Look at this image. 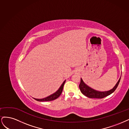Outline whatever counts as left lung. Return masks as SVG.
I'll return each instance as SVG.
<instances>
[{
  "label": "left lung",
  "instance_id": "8db88e82",
  "mask_svg": "<svg viewBox=\"0 0 129 129\" xmlns=\"http://www.w3.org/2000/svg\"><path fill=\"white\" fill-rule=\"evenodd\" d=\"M120 80V78H119V80L115 86L114 88L107 92H99V91L95 90L92 88H90L87 85H86L83 81L82 79L81 78L80 83L79 84V88L80 89L81 92L85 95L86 96L89 98H97V99H102L105 98L108 95L113 93L114 91L117 88V87L119 84V81Z\"/></svg>",
  "mask_w": 129,
  "mask_h": 129
}]
</instances>
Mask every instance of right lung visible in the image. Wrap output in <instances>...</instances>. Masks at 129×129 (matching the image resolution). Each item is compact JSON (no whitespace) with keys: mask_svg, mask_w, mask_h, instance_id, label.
Segmentation results:
<instances>
[{"mask_svg":"<svg viewBox=\"0 0 129 129\" xmlns=\"http://www.w3.org/2000/svg\"><path fill=\"white\" fill-rule=\"evenodd\" d=\"M65 80L63 82V84L61 85V86L60 87V88H59V89L58 90L56 93H55L54 94L50 95V96L44 98V99H34L35 100H36V101H52L54 100H55L56 99H57L58 98L60 94L62 93V91H63V87L65 84Z\"/></svg>","mask_w":129,"mask_h":129,"instance_id":"1","label":"right lung"}]
</instances>
